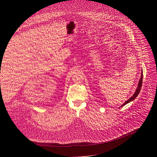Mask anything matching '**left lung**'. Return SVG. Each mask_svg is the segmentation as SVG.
<instances>
[{
	"label": "left lung",
	"instance_id": "1",
	"mask_svg": "<svg viewBox=\"0 0 157 157\" xmlns=\"http://www.w3.org/2000/svg\"><path fill=\"white\" fill-rule=\"evenodd\" d=\"M143 72H142V73H141V78H140V79H139V83H138V86H137V90H136V92L134 93V94L132 96V97L129 98V99H128V101H127L124 104H123V105H121V107H122V106H123V105H125V104H128V102H131V101H132L133 100H134L135 98L137 97V96L139 95L140 91H141V87H142V84H143Z\"/></svg>",
	"mask_w": 157,
	"mask_h": 157
}]
</instances>
